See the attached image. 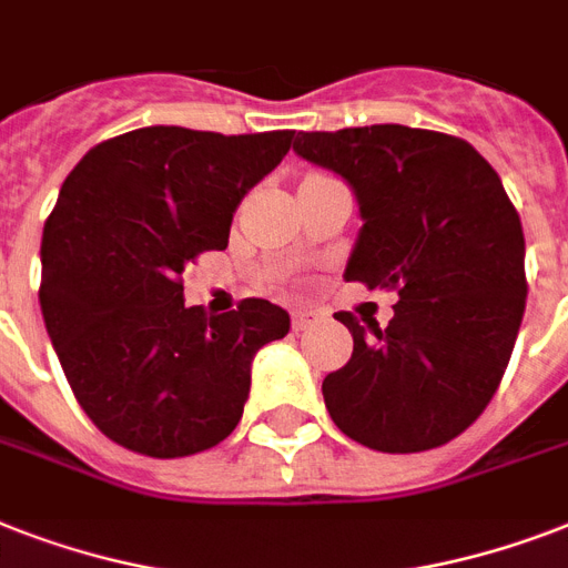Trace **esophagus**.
<instances>
[{
  "label": "esophagus",
  "instance_id": "esophagus-1",
  "mask_svg": "<svg viewBox=\"0 0 568 568\" xmlns=\"http://www.w3.org/2000/svg\"><path fill=\"white\" fill-rule=\"evenodd\" d=\"M312 324H315V315H312V312H292L294 333H301V329L312 327Z\"/></svg>",
  "mask_w": 568,
  "mask_h": 568
}]
</instances>
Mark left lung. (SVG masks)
Wrapping results in <instances>:
<instances>
[{
	"mask_svg": "<svg viewBox=\"0 0 568 568\" xmlns=\"http://www.w3.org/2000/svg\"><path fill=\"white\" fill-rule=\"evenodd\" d=\"M294 153L359 200L347 283L397 292L388 327L336 312L354 354L324 377L329 418L383 454L439 448L484 413L510 363L528 297L519 212L493 164L445 132H301Z\"/></svg>",
	"mask_w": 568,
	"mask_h": 568,
	"instance_id": "8db88e82",
	"label": "left lung"
}]
</instances>
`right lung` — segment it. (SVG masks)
Segmentation results:
<instances>
[{"label": "right lung", "mask_w": 568, "mask_h": 568, "mask_svg": "<svg viewBox=\"0 0 568 568\" xmlns=\"http://www.w3.org/2000/svg\"><path fill=\"white\" fill-rule=\"evenodd\" d=\"M292 141L288 129L146 126L88 150L64 180L40 241V310L75 400L111 442L176 459L241 422L250 363L288 333V312L247 297L205 315L182 301V271L226 247L232 212Z\"/></svg>", "instance_id": "1"}]
</instances>
